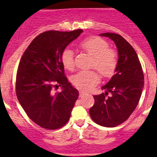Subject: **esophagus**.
<instances>
[{
    "label": "esophagus",
    "mask_w": 157,
    "mask_h": 157,
    "mask_svg": "<svg viewBox=\"0 0 157 157\" xmlns=\"http://www.w3.org/2000/svg\"><path fill=\"white\" fill-rule=\"evenodd\" d=\"M79 93H80V97H81V96H84V95L86 94V93H85L84 92L81 91V90H80V92H79Z\"/></svg>",
    "instance_id": "obj_1"
}]
</instances>
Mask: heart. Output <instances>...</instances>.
Wrapping results in <instances>:
<instances>
[{
    "mask_svg": "<svg viewBox=\"0 0 157 157\" xmlns=\"http://www.w3.org/2000/svg\"><path fill=\"white\" fill-rule=\"evenodd\" d=\"M80 48L92 56L91 66L98 70L104 77H110L115 73L118 66V55L114 49L109 48L105 39L97 36H92L80 43ZM61 62L64 68L72 70L74 67V52L65 48L61 54ZM100 77L96 71H81L72 77L74 86L83 91H88L97 84Z\"/></svg>",
    "mask_w": 157,
    "mask_h": 157,
    "instance_id": "heart-1",
    "label": "heart"
}]
</instances>
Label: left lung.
<instances>
[{
  "label": "left lung",
  "instance_id": "left-lung-1",
  "mask_svg": "<svg viewBox=\"0 0 157 157\" xmlns=\"http://www.w3.org/2000/svg\"><path fill=\"white\" fill-rule=\"evenodd\" d=\"M99 36L108 37L115 42L118 54V66L110 80L102 86L105 93L93 96L94 105L89 112L96 124L113 128L126 121L137 107L143 91L144 77L135 50L122 36L111 33Z\"/></svg>",
  "mask_w": 157,
  "mask_h": 157
}]
</instances>
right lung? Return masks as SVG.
<instances>
[{
	"instance_id": "1",
	"label": "right lung",
	"mask_w": 157,
	"mask_h": 157,
	"mask_svg": "<svg viewBox=\"0 0 157 157\" xmlns=\"http://www.w3.org/2000/svg\"><path fill=\"white\" fill-rule=\"evenodd\" d=\"M82 33L44 32L32 41L20 59L16 78L17 99L30 119L45 129L63 127L79 96L64 75L61 54ZM59 86L63 91L54 93Z\"/></svg>"
}]
</instances>
